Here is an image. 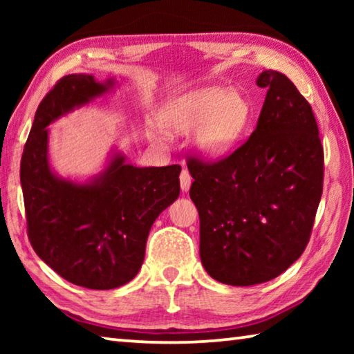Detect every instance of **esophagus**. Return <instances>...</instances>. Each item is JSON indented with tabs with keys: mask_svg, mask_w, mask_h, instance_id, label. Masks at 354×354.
Masks as SVG:
<instances>
[{
	"mask_svg": "<svg viewBox=\"0 0 354 354\" xmlns=\"http://www.w3.org/2000/svg\"><path fill=\"white\" fill-rule=\"evenodd\" d=\"M179 183H181V190L183 192H189L190 185H192V176L185 169L181 171V176H179Z\"/></svg>",
	"mask_w": 354,
	"mask_h": 354,
	"instance_id": "1",
	"label": "esophagus"
}]
</instances>
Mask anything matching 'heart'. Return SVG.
Here are the masks:
<instances>
[{"instance_id":"heart-1","label":"heart","mask_w":354,"mask_h":354,"mask_svg":"<svg viewBox=\"0 0 354 354\" xmlns=\"http://www.w3.org/2000/svg\"><path fill=\"white\" fill-rule=\"evenodd\" d=\"M247 98L226 87L196 88L167 107L165 128L171 133H195V143L206 156H221L241 139L250 122Z\"/></svg>"}]
</instances>
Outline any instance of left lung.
Wrapping results in <instances>:
<instances>
[{"label": "left lung", "mask_w": 354, "mask_h": 354, "mask_svg": "<svg viewBox=\"0 0 354 354\" xmlns=\"http://www.w3.org/2000/svg\"><path fill=\"white\" fill-rule=\"evenodd\" d=\"M256 84L267 95L250 139L218 162L187 164L201 263L227 286L267 283L301 256L323 189L313 107L279 71H262Z\"/></svg>", "instance_id": "8db88e82"}]
</instances>
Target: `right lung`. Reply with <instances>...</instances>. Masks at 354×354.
<instances>
[{"label": "right lung", "mask_w": 354, "mask_h": 354, "mask_svg": "<svg viewBox=\"0 0 354 354\" xmlns=\"http://www.w3.org/2000/svg\"><path fill=\"white\" fill-rule=\"evenodd\" d=\"M115 87L113 77L64 76L37 107L20 165L34 251L64 279L93 290L117 289L139 273L154 220L179 196L181 167H136L118 148L86 181L51 167L48 127Z\"/></svg>", "instance_id": "obj_1"}]
</instances>
